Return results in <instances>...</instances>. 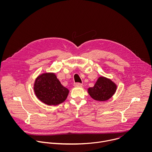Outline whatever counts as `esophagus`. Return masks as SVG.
Wrapping results in <instances>:
<instances>
[{
    "instance_id": "esophagus-1",
    "label": "esophagus",
    "mask_w": 152,
    "mask_h": 152,
    "mask_svg": "<svg viewBox=\"0 0 152 152\" xmlns=\"http://www.w3.org/2000/svg\"><path fill=\"white\" fill-rule=\"evenodd\" d=\"M74 86L75 87H80V86H82V84L80 83H76L74 84Z\"/></svg>"
}]
</instances>
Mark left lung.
<instances>
[{
  "label": "left lung",
  "mask_w": 152,
  "mask_h": 152,
  "mask_svg": "<svg viewBox=\"0 0 152 152\" xmlns=\"http://www.w3.org/2000/svg\"><path fill=\"white\" fill-rule=\"evenodd\" d=\"M117 88V84L111 79L104 76H100L94 86L87 91L92 99L96 101L104 102L111 99Z\"/></svg>",
  "instance_id": "left-lung-1"
}]
</instances>
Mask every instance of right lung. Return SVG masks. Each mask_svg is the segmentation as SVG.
Instances as JSON below:
<instances>
[{"label":"right lung","instance_id":"add662e5","mask_svg":"<svg viewBox=\"0 0 152 152\" xmlns=\"http://www.w3.org/2000/svg\"><path fill=\"white\" fill-rule=\"evenodd\" d=\"M37 97L48 105H58L67 98L69 90L64 86L55 73L46 72L39 75L34 84Z\"/></svg>","mask_w":152,"mask_h":152}]
</instances>
